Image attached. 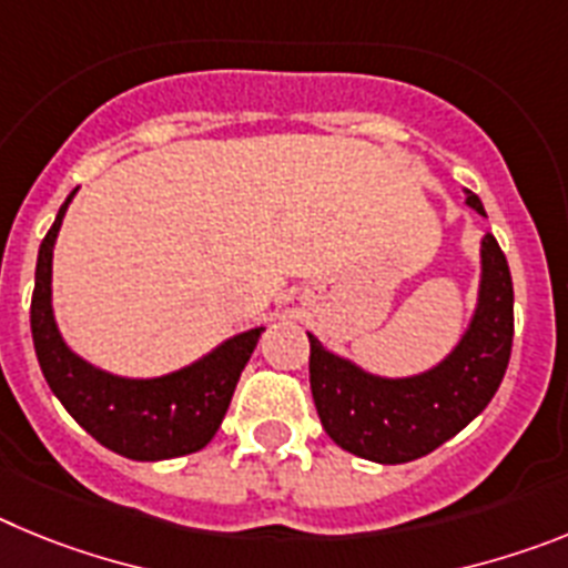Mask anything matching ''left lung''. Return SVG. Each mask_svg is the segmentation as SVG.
<instances>
[{
	"mask_svg": "<svg viewBox=\"0 0 568 568\" xmlns=\"http://www.w3.org/2000/svg\"><path fill=\"white\" fill-rule=\"evenodd\" d=\"M466 204L486 215L466 190ZM310 335V333H307ZM515 335V293L495 235L480 239V287L469 327L440 364L406 378H384L329 353L310 335V386L329 438L364 460L424 458L478 418L498 393Z\"/></svg>",
	"mask_w": 568,
	"mask_h": 568,
	"instance_id": "left-lung-1",
	"label": "left lung"
}]
</instances>
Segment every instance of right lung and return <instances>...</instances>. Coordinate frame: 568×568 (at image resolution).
I'll return each instance as SVG.
<instances>
[{"instance_id":"add662e5","label":"right lung","mask_w":568,"mask_h":568,"mask_svg":"<svg viewBox=\"0 0 568 568\" xmlns=\"http://www.w3.org/2000/svg\"><path fill=\"white\" fill-rule=\"evenodd\" d=\"M77 190L59 207L37 258L30 333L42 375L84 433L130 460H168L199 453L219 433L230 398L264 327L247 329L213 353L159 378L104 373L64 344L53 318V244Z\"/></svg>"}]
</instances>
